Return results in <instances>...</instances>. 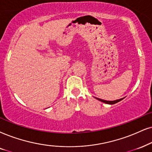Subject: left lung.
Masks as SVG:
<instances>
[{
  "label": "left lung",
  "instance_id": "8db88e82",
  "mask_svg": "<svg viewBox=\"0 0 152 152\" xmlns=\"http://www.w3.org/2000/svg\"><path fill=\"white\" fill-rule=\"evenodd\" d=\"M96 99H98L99 101H101L102 102H104V103H106V104H116L117 102H118L121 101L124 98H121V99H116V100H114V101H107V100H104V99H99V98H97V97H95Z\"/></svg>",
  "mask_w": 152,
  "mask_h": 152
}]
</instances>
